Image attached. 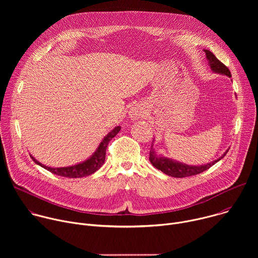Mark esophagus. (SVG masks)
<instances>
[{
  "instance_id": "34e87169",
  "label": "esophagus",
  "mask_w": 258,
  "mask_h": 258,
  "mask_svg": "<svg viewBox=\"0 0 258 258\" xmlns=\"http://www.w3.org/2000/svg\"><path fill=\"white\" fill-rule=\"evenodd\" d=\"M144 113H145V110L141 104L134 105L130 110V115H131L132 119H137V118L143 116Z\"/></svg>"
}]
</instances>
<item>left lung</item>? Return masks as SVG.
I'll use <instances>...</instances> for the list:
<instances>
[{
	"label": "left lung",
	"mask_w": 258,
	"mask_h": 258,
	"mask_svg": "<svg viewBox=\"0 0 258 258\" xmlns=\"http://www.w3.org/2000/svg\"><path fill=\"white\" fill-rule=\"evenodd\" d=\"M204 52L206 54L207 60L209 61V65H210L211 69L214 72L220 73V75L228 76L229 78L232 77L230 69L224 63L220 62L214 56V54L212 52H210L209 50H204ZM228 151L222 157L218 158L217 160H214L211 163H207L205 165H200V166H191V165L182 164V163L173 161L171 159H168V158H165V157H162V156H157L154 149H153V146H151L149 160H150V162L152 163V165L154 167L161 170L162 172H164L167 175H170L172 177H187V176H191V175H196L198 173H201V172L207 170L213 164H215L218 160L224 158V156L228 153Z\"/></svg>",
	"instance_id": "obj_1"
}]
</instances>
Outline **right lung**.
<instances>
[{"label":"right lung","mask_w":258,"mask_h":258,"mask_svg":"<svg viewBox=\"0 0 258 258\" xmlns=\"http://www.w3.org/2000/svg\"><path fill=\"white\" fill-rule=\"evenodd\" d=\"M120 131V126H116L113 131L110 132L101 142L100 146L98 147V149L96 150V152L94 153V155L92 157H90L88 160H86L85 162L79 163L77 165L73 166H68V167H49L46 165H43L42 163H40L38 160H35L32 156L31 159L36 163L41 165L42 167H44L45 169L51 171L54 174L60 175V176H65V177H69V178H77V177H84V176H88L92 173H94L95 171H97L104 163L105 161V156H106V149L107 146L109 144V142L111 141Z\"/></svg>","instance_id":"obj_1"}]
</instances>
